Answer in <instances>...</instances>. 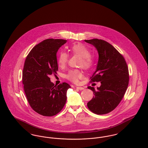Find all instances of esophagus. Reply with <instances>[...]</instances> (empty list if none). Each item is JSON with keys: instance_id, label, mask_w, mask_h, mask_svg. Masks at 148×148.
<instances>
[{"instance_id": "34e87169", "label": "esophagus", "mask_w": 148, "mask_h": 148, "mask_svg": "<svg viewBox=\"0 0 148 148\" xmlns=\"http://www.w3.org/2000/svg\"><path fill=\"white\" fill-rule=\"evenodd\" d=\"M76 88L77 89H79V90H83V89H84V87H82V86H77Z\"/></svg>"}]
</instances>
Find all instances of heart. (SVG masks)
Wrapping results in <instances>:
<instances>
[{"mask_svg": "<svg viewBox=\"0 0 148 148\" xmlns=\"http://www.w3.org/2000/svg\"><path fill=\"white\" fill-rule=\"evenodd\" d=\"M69 50L71 52L75 55L81 56V60L79 62V65L83 68L88 69L92 67L93 64V58L90 54V51L88 47L82 43H76L72 45ZM68 54L61 51L59 52L58 58V63L60 68H64L68 62ZM66 78L70 81L77 83L79 79L82 78L83 74L79 70H71L69 71L66 76Z\"/></svg>", "mask_w": 148, "mask_h": 148, "instance_id": "1", "label": "heart"}]
</instances>
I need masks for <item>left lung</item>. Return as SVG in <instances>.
I'll return each mask as SVG.
<instances>
[{
  "instance_id": "1",
  "label": "left lung",
  "mask_w": 148,
  "mask_h": 148,
  "mask_svg": "<svg viewBox=\"0 0 148 148\" xmlns=\"http://www.w3.org/2000/svg\"><path fill=\"white\" fill-rule=\"evenodd\" d=\"M93 45L99 53L96 69L91 82H100L96 90L90 86L93 97L87 103L94 113L104 114L114 109L123 98L129 84V72L124 57L110 44L103 40H85Z\"/></svg>"
}]
</instances>
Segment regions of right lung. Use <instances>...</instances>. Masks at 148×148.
<instances>
[{"label":"right lung","instance_id":"1","mask_svg":"<svg viewBox=\"0 0 148 148\" xmlns=\"http://www.w3.org/2000/svg\"><path fill=\"white\" fill-rule=\"evenodd\" d=\"M67 42L49 39L35 45L26 58L23 71V84L31 108L44 116H52L63 109L66 92L71 86L66 83L56 86L49 75L57 74L56 53Z\"/></svg>","mask_w":148,"mask_h":148}]
</instances>
